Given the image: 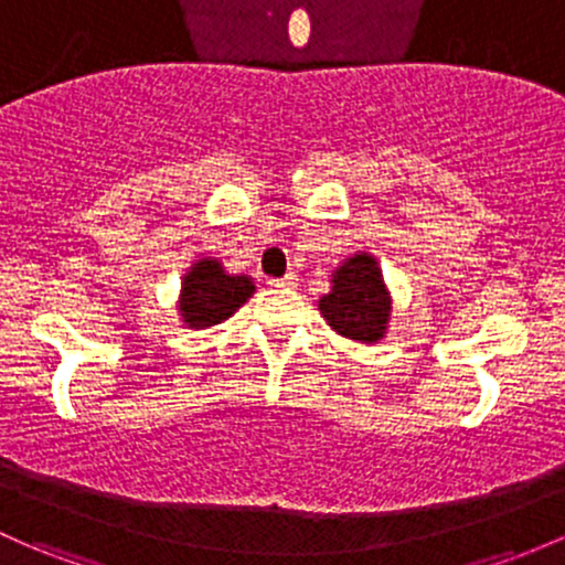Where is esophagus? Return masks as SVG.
<instances>
[{
	"mask_svg": "<svg viewBox=\"0 0 565 565\" xmlns=\"http://www.w3.org/2000/svg\"><path fill=\"white\" fill-rule=\"evenodd\" d=\"M267 284H270L273 289H295L298 287V276H295V273H287L284 278H270Z\"/></svg>",
	"mask_w": 565,
	"mask_h": 565,
	"instance_id": "obj_1",
	"label": "esophagus"
}]
</instances>
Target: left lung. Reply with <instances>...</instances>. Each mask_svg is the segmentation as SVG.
I'll use <instances>...</instances> for the list:
<instances>
[{
  "label": "left lung",
  "instance_id": "left-lung-1",
  "mask_svg": "<svg viewBox=\"0 0 565 565\" xmlns=\"http://www.w3.org/2000/svg\"><path fill=\"white\" fill-rule=\"evenodd\" d=\"M330 292L319 298V313L338 335L358 343H379L387 335L392 295L379 259L358 252L332 270Z\"/></svg>",
  "mask_w": 565,
  "mask_h": 565
}]
</instances>
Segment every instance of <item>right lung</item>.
Returning <instances> with one entry per match:
<instances>
[{"mask_svg":"<svg viewBox=\"0 0 565 565\" xmlns=\"http://www.w3.org/2000/svg\"><path fill=\"white\" fill-rule=\"evenodd\" d=\"M257 292L252 276L227 273L213 257L198 259L181 281L178 295V317L189 330H205L222 324L237 308Z\"/></svg>","mask_w":565,"mask_h":565,"instance_id":"1","label":"right lung"}]
</instances>
